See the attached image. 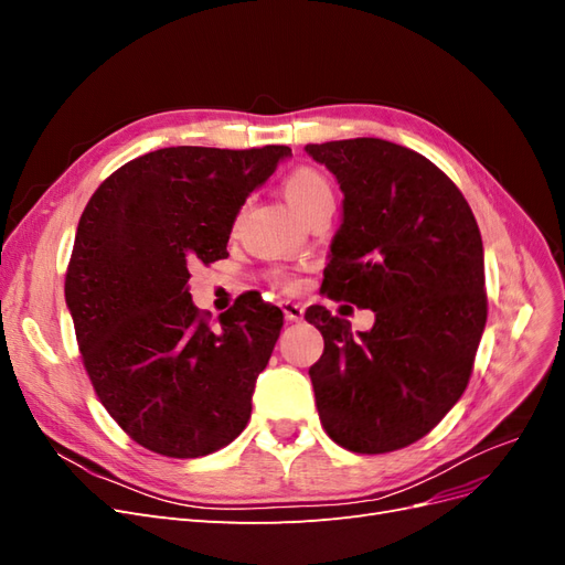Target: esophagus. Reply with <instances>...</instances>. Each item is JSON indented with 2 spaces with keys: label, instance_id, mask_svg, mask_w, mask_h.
<instances>
[{
  "label": "esophagus",
  "instance_id": "esophagus-1",
  "mask_svg": "<svg viewBox=\"0 0 565 565\" xmlns=\"http://www.w3.org/2000/svg\"><path fill=\"white\" fill-rule=\"evenodd\" d=\"M282 306V313H285V318L289 320V322H299L301 318H303V309H301V303H297V301H282L280 303Z\"/></svg>",
  "mask_w": 565,
  "mask_h": 565
}]
</instances>
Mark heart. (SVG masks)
Masks as SVG:
<instances>
[{
  "instance_id": "heart-1",
  "label": "heart",
  "mask_w": 565,
  "mask_h": 565,
  "mask_svg": "<svg viewBox=\"0 0 565 565\" xmlns=\"http://www.w3.org/2000/svg\"><path fill=\"white\" fill-rule=\"evenodd\" d=\"M282 195L303 221H309L320 212L334 210V185L316 167H299L295 172H289L282 181ZM273 278L287 292L299 287L297 276L289 270H278Z\"/></svg>"
}]
</instances>
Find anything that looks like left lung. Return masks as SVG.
<instances>
[{"label":"left lung","mask_w":565,"mask_h":565,"mask_svg":"<svg viewBox=\"0 0 565 565\" xmlns=\"http://www.w3.org/2000/svg\"><path fill=\"white\" fill-rule=\"evenodd\" d=\"M344 191L320 292L372 309L370 332L311 306L324 339L309 370L318 415L341 448L413 446L465 393L488 318L483 241L452 179L382 139L309 143Z\"/></svg>","instance_id":"1"}]
</instances>
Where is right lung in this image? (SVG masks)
Wrapping results in <instances>:
<instances>
[{
  "mask_svg": "<svg viewBox=\"0 0 565 565\" xmlns=\"http://www.w3.org/2000/svg\"><path fill=\"white\" fill-rule=\"evenodd\" d=\"M287 146H177L122 164L84 207L65 303L98 401L131 440L164 457L241 436L282 311L247 292L218 324L188 295L193 264L226 259L233 221Z\"/></svg>",
  "mask_w": 565,
  "mask_h": 565,
  "instance_id": "1",
  "label": "right lung"
}]
</instances>
